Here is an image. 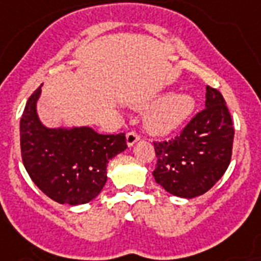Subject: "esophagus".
Wrapping results in <instances>:
<instances>
[{
    "label": "esophagus",
    "instance_id": "esophagus-1",
    "mask_svg": "<svg viewBox=\"0 0 261 261\" xmlns=\"http://www.w3.org/2000/svg\"><path fill=\"white\" fill-rule=\"evenodd\" d=\"M140 140V136L135 132L126 133V145L133 146Z\"/></svg>",
    "mask_w": 261,
    "mask_h": 261
}]
</instances>
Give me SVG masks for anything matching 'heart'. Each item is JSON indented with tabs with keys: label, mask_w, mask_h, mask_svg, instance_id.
<instances>
[{
	"label": "heart",
	"mask_w": 261,
	"mask_h": 261,
	"mask_svg": "<svg viewBox=\"0 0 261 261\" xmlns=\"http://www.w3.org/2000/svg\"><path fill=\"white\" fill-rule=\"evenodd\" d=\"M196 101L188 93H169L148 108L145 126L156 136H168L181 128L192 116Z\"/></svg>",
	"instance_id": "obj_1"
}]
</instances>
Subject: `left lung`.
Masks as SVG:
<instances>
[{
    "mask_svg": "<svg viewBox=\"0 0 261 261\" xmlns=\"http://www.w3.org/2000/svg\"><path fill=\"white\" fill-rule=\"evenodd\" d=\"M233 126L224 97L206 87L205 109L172 141L154 143L153 177L177 197L193 199L210 191L231 163Z\"/></svg>",
    "mask_w": 261,
    "mask_h": 261,
    "instance_id": "1",
    "label": "left lung"
}]
</instances>
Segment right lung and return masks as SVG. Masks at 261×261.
Returning a JSON list of instances; mask_svg holds the SVG:
<instances>
[{"label":"right lung","mask_w":261,"mask_h":261,"mask_svg":"<svg viewBox=\"0 0 261 261\" xmlns=\"http://www.w3.org/2000/svg\"><path fill=\"white\" fill-rule=\"evenodd\" d=\"M41 88L29 97L19 121L25 169L34 184L57 203H89L104 188L109 160L126 149L125 135H100L87 125H44L37 113Z\"/></svg>","instance_id":"right-lung-1"}]
</instances>
